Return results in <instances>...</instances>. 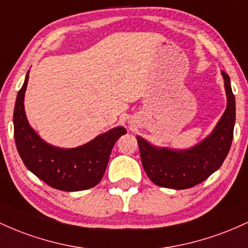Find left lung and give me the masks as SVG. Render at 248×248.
I'll list each match as a JSON object with an SVG mask.
<instances>
[{
    "label": "left lung",
    "instance_id": "left-lung-1",
    "mask_svg": "<svg viewBox=\"0 0 248 248\" xmlns=\"http://www.w3.org/2000/svg\"><path fill=\"white\" fill-rule=\"evenodd\" d=\"M227 105L213 131L186 150L159 147L137 136L143 168L147 177L161 187L184 190L207 179L221 166L230 151L235 123V98L230 76L221 71Z\"/></svg>",
    "mask_w": 248,
    "mask_h": 248
}]
</instances>
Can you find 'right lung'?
<instances>
[{
  "mask_svg": "<svg viewBox=\"0 0 248 248\" xmlns=\"http://www.w3.org/2000/svg\"><path fill=\"white\" fill-rule=\"evenodd\" d=\"M29 71L16 98L14 109V137L19 157L30 172L46 184L61 191H83L98 184L104 176L111 150L126 133L117 126L83 145L62 149L44 141L28 123L24 111Z\"/></svg>",
  "mask_w": 248,
  "mask_h": 248,
  "instance_id": "obj_1",
  "label": "right lung"
}]
</instances>
